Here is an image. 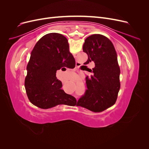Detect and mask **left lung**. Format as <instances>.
Segmentation results:
<instances>
[{
	"instance_id": "8db88e82",
	"label": "left lung",
	"mask_w": 149,
	"mask_h": 149,
	"mask_svg": "<svg viewBox=\"0 0 149 149\" xmlns=\"http://www.w3.org/2000/svg\"><path fill=\"white\" fill-rule=\"evenodd\" d=\"M83 50L88 59L84 65L94 63L95 66L86 78L87 89L77 106L94 112H101L114 104L120 86V68L113 44L105 36L94 34L84 40Z\"/></svg>"
}]
</instances>
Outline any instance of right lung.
Here are the masks:
<instances>
[{
	"label": "right lung",
	"instance_id": "add662e5",
	"mask_svg": "<svg viewBox=\"0 0 149 149\" xmlns=\"http://www.w3.org/2000/svg\"><path fill=\"white\" fill-rule=\"evenodd\" d=\"M63 67H75L67 38L57 33L43 36L31 53L25 79L26 93L33 105L48 109L59 104H76L75 97L61 89L62 83L56 78V71Z\"/></svg>",
	"mask_w": 149,
	"mask_h": 149
}]
</instances>
